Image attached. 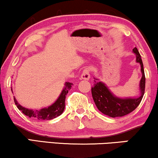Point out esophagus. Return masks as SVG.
I'll list each match as a JSON object with an SVG mask.
<instances>
[{
	"mask_svg": "<svg viewBox=\"0 0 158 158\" xmlns=\"http://www.w3.org/2000/svg\"><path fill=\"white\" fill-rule=\"evenodd\" d=\"M90 71L89 68H85L84 71H82V73L81 75V79H85V80H89L90 78Z\"/></svg>",
	"mask_w": 158,
	"mask_h": 158,
	"instance_id": "34e87169",
	"label": "esophagus"
}]
</instances>
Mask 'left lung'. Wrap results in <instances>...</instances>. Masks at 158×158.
<instances>
[{"mask_svg":"<svg viewBox=\"0 0 158 158\" xmlns=\"http://www.w3.org/2000/svg\"><path fill=\"white\" fill-rule=\"evenodd\" d=\"M136 55V62L140 64L142 77L140 81V96L138 98H121L110 92L104 83L95 79L94 87L91 89L92 96L96 107L104 115L112 118L122 117L132 113L139 105L145 92L146 78L141 56L137 48H133Z\"/></svg>","mask_w":158,"mask_h":158,"instance_id":"left-lung-1","label":"left lung"}]
</instances>
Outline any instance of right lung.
Instances as JSON below:
<instances>
[{
  "mask_svg": "<svg viewBox=\"0 0 158 158\" xmlns=\"http://www.w3.org/2000/svg\"><path fill=\"white\" fill-rule=\"evenodd\" d=\"M72 83L65 82L64 87L61 93L60 96L56 99L54 104H51L48 107L43 108L40 110H33L27 109L22 107L18 102H17L16 98L14 97L15 103L16 104L17 107L26 116H28L32 118L37 119V120H51V119L55 118L60 116L63 113L64 110V101H65V96L68 94V90L71 89Z\"/></svg>",
  "mask_w": 158,
  "mask_h": 158,
  "instance_id": "1",
  "label": "right lung"
}]
</instances>
